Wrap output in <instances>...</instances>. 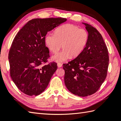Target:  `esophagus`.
Wrapping results in <instances>:
<instances>
[{
    "label": "esophagus",
    "instance_id": "34e87169",
    "mask_svg": "<svg viewBox=\"0 0 121 121\" xmlns=\"http://www.w3.org/2000/svg\"><path fill=\"white\" fill-rule=\"evenodd\" d=\"M57 65H58V67H59V68H61V67H62V64H61V63H58V64H57Z\"/></svg>",
    "mask_w": 121,
    "mask_h": 121
}]
</instances>
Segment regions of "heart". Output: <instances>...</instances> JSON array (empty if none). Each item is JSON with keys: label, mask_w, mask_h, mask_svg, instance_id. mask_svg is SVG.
<instances>
[{"label": "heart", "mask_w": 121, "mask_h": 121, "mask_svg": "<svg viewBox=\"0 0 121 121\" xmlns=\"http://www.w3.org/2000/svg\"><path fill=\"white\" fill-rule=\"evenodd\" d=\"M89 37L86 30L73 24H66L58 28L54 34H47L45 43L53 53L57 52L62 46L63 50L52 57L56 62H62L80 55L86 48Z\"/></svg>", "instance_id": "1"}]
</instances>
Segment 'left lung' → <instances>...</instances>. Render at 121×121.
<instances>
[{
	"label": "left lung",
	"mask_w": 121,
	"mask_h": 121,
	"mask_svg": "<svg viewBox=\"0 0 121 121\" xmlns=\"http://www.w3.org/2000/svg\"><path fill=\"white\" fill-rule=\"evenodd\" d=\"M89 33L86 48L74 60L63 64L66 87L79 96L92 95L106 79L109 62L108 50L102 35L96 28L83 23Z\"/></svg>",
	"instance_id": "1"
}]
</instances>
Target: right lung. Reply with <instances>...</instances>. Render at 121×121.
<instances>
[{
	"label": "right lung",
	"instance_id": "add662e5",
	"mask_svg": "<svg viewBox=\"0 0 121 121\" xmlns=\"http://www.w3.org/2000/svg\"><path fill=\"white\" fill-rule=\"evenodd\" d=\"M67 20L61 17L34 19L16 35L9 51L10 74L23 93L39 95L48 86L58 67L54 62L45 65L50 57L45 37Z\"/></svg>",
	"mask_w": 121,
	"mask_h": 121
}]
</instances>
